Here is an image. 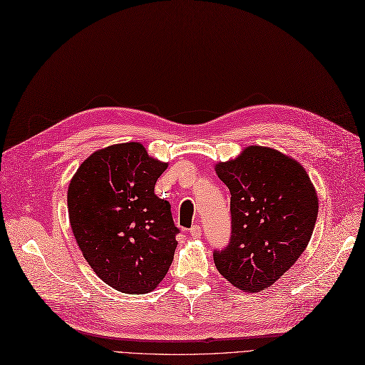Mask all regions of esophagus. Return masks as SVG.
Returning <instances> with one entry per match:
<instances>
[{
  "instance_id": "34e87169",
  "label": "esophagus",
  "mask_w": 365,
  "mask_h": 365,
  "mask_svg": "<svg viewBox=\"0 0 365 365\" xmlns=\"http://www.w3.org/2000/svg\"><path fill=\"white\" fill-rule=\"evenodd\" d=\"M189 233H190L192 238H200V236H201V227H200V225H192Z\"/></svg>"
}]
</instances>
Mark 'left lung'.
Instances as JSON below:
<instances>
[{
    "mask_svg": "<svg viewBox=\"0 0 365 365\" xmlns=\"http://www.w3.org/2000/svg\"><path fill=\"white\" fill-rule=\"evenodd\" d=\"M216 173L232 195L230 240L213 250L216 269L240 290L267 289L307 247L318 216L314 187L301 164L259 145L220 163Z\"/></svg>",
    "mask_w": 365,
    "mask_h": 365,
    "instance_id": "left-lung-1",
    "label": "left lung"
}]
</instances>
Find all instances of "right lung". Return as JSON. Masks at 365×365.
Segmentation results:
<instances>
[{"label":"right lung","mask_w":365,"mask_h":365,"mask_svg":"<svg viewBox=\"0 0 365 365\" xmlns=\"http://www.w3.org/2000/svg\"><path fill=\"white\" fill-rule=\"evenodd\" d=\"M167 164L140 143L98 150L68 184V220L86 261L118 292L153 290L173 261L176 227L169 201L155 195Z\"/></svg>","instance_id":"add662e5"}]
</instances>
